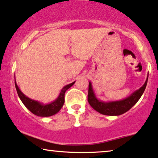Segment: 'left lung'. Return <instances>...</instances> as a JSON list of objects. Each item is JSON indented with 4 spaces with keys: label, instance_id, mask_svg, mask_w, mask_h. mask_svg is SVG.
I'll return each instance as SVG.
<instances>
[{
    "label": "left lung",
    "instance_id": "8db88e82",
    "mask_svg": "<svg viewBox=\"0 0 158 158\" xmlns=\"http://www.w3.org/2000/svg\"><path fill=\"white\" fill-rule=\"evenodd\" d=\"M147 80H148V78L146 80L144 85L141 88L137 89L136 91L131 94L129 97L121 100V101H111V102H103V101L98 99L95 96L93 87H92L91 82H89L87 100H88L89 105L95 111L102 114L109 116H118L123 114L130 110L140 99L145 90L146 87H147Z\"/></svg>",
    "mask_w": 158,
    "mask_h": 158
}]
</instances>
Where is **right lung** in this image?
<instances>
[{
	"label": "right lung",
	"mask_w": 158,
	"mask_h": 158,
	"mask_svg": "<svg viewBox=\"0 0 158 158\" xmlns=\"http://www.w3.org/2000/svg\"><path fill=\"white\" fill-rule=\"evenodd\" d=\"M74 83L75 81H73V82L63 87V88L61 89L60 93L59 96L57 98V99L54 101L53 102L48 103V104H43V103L39 102V101L29 98L28 97L24 95L19 87H18L16 81L15 87L19 98H20L22 102L23 103V104L25 106V107L28 110L31 111L33 114H34L35 115L39 116V117H50V116L57 114L60 110L65 102V91L68 89H69Z\"/></svg>",
	"instance_id": "add662e5"
}]
</instances>
